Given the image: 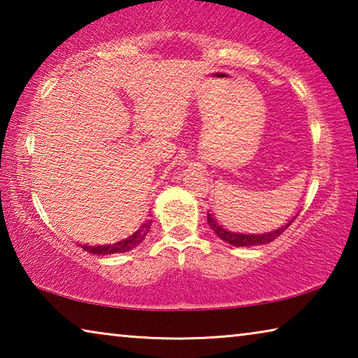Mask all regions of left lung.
Listing matches in <instances>:
<instances>
[{
  "mask_svg": "<svg viewBox=\"0 0 358 358\" xmlns=\"http://www.w3.org/2000/svg\"><path fill=\"white\" fill-rule=\"evenodd\" d=\"M295 220V217H294ZM289 221L286 226L282 227H278L276 230H270V232H264V234H243V232H235L232 229H227L221 226L220 222H217L216 217L213 215L207 213V221H208V226L210 229L213 230V232L220 237L222 241H226V243L232 245V246H259V245H266L270 243V241L276 240L280 235L286 230L290 224L294 222Z\"/></svg>",
  "mask_w": 358,
  "mask_h": 358,
  "instance_id": "left-lung-1",
  "label": "left lung"
}]
</instances>
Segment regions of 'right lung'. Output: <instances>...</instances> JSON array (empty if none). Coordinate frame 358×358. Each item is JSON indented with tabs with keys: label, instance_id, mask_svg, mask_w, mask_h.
Returning a JSON list of instances; mask_svg holds the SVG:
<instances>
[{
	"label": "right lung",
	"instance_id": "1",
	"mask_svg": "<svg viewBox=\"0 0 358 358\" xmlns=\"http://www.w3.org/2000/svg\"><path fill=\"white\" fill-rule=\"evenodd\" d=\"M151 227V221H145L138 226L134 232L129 234L128 237H124L123 240L115 241V243H107V245H80L85 251L92 252V254H99V256H107V254H118V252H128L131 250H134L136 246H138L147 237V234L150 232Z\"/></svg>",
	"mask_w": 358,
	"mask_h": 358
}]
</instances>
